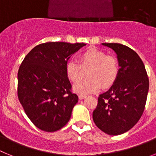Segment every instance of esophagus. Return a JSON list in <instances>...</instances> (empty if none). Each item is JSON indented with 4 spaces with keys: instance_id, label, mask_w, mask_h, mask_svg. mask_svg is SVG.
<instances>
[{
    "instance_id": "34e87169",
    "label": "esophagus",
    "mask_w": 156,
    "mask_h": 156,
    "mask_svg": "<svg viewBox=\"0 0 156 156\" xmlns=\"http://www.w3.org/2000/svg\"><path fill=\"white\" fill-rule=\"evenodd\" d=\"M86 97H87V96H86V95H84V94H80L79 95V99H83V98H85Z\"/></svg>"
}]
</instances>
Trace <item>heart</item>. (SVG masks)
<instances>
[{
	"mask_svg": "<svg viewBox=\"0 0 156 156\" xmlns=\"http://www.w3.org/2000/svg\"><path fill=\"white\" fill-rule=\"evenodd\" d=\"M66 75L73 83H78L87 73V79L74 86V90L81 94L94 93L110 87L119 74V64L114 56L106 55L94 48H88L79 55V62L69 60L66 66Z\"/></svg>",
	"mask_w": 156,
	"mask_h": 156,
	"instance_id": "1",
	"label": "heart"
}]
</instances>
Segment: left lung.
<instances>
[{"instance_id":"left-lung-1","label":"left lung","mask_w":156,"mask_h":156,"mask_svg":"<svg viewBox=\"0 0 156 156\" xmlns=\"http://www.w3.org/2000/svg\"><path fill=\"white\" fill-rule=\"evenodd\" d=\"M115 52L119 74L108 91L99 95L93 120L104 133L119 135L134 126L143 114L149 80L142 60L131 48L117 43H103Z\"/></svg>"}]
</instances>
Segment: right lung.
<instances>
[{
	"label": "right lung",
	"instance_id": "right-lung-1",
	"mask_svg": "<svg viewBox=\"0 0 156 156\" xmlns=\"http://www.w3.org/2000/svg\"><path fill=\"white\" fill-rule=\"evenodd\" d=\"M83 43L48 42L27 54L18 72V97L32 122L46 132L62 129L69 122L78 96L66 66Z\"/></svg>",
	"mask_w": 156,
	"mask_h": 156
}]
</instances>
